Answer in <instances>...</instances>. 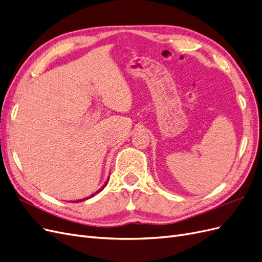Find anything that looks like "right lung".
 Masks as SVG:
<instances>
[{
	"instance_id": "add662e5",
	"label": "right lung",
	"mask_w": 262,
	"mask_h": 262,
	"mask_svg": "<svg viewBox=\"0 0 262 262\" xmlns=\"http://www.w3.org/2000/svg\"><path fill=\"white\" fill-rule=\"evenodd\" d=\"M108 177H110V176H108ZM108 177H107V180H106V182L104 183V185H103V186H102V187H101V188H100V189H99L98 191H96L95 193H92V195H91V196H89V197H87V198H82V199H79V200H75V201H73V202H81V201H83V200H87V199H89V198H91V197H94V196L96 195V193L100 192L101 190H102V189H103V188H104V187L106 186V185H107V183H108Z\"/></svg>"
}]
</instances>
